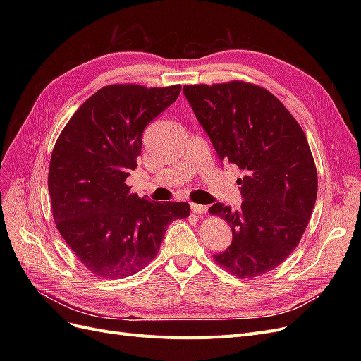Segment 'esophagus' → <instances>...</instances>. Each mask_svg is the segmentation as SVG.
<instances>
[{
    "label": "esophagus",
    "mask_w": 361,
    "mask_h": 361,
    "mask_svg": "<svg viewBox=\"0 0 361 361\" xmlns=\"http://www.w3.org/2000/svg\"><path fill=\"white\" fill-rule=\"evenodd\" d=\"M190 207H191V212H194V214H206L207 212V206H203V204H195V203H191L190 204Z\"/></svg>",
    "instance_id": "obj_1"
}]
</instances>
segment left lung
<instances>
[{
  "label": "left lung",
  "instance_id": "obj_1",
  "mask_svg": "<svg viewBox=\"0 0 361 361\" xmlns=\"http://www.w3.org/2000/svg\"><path fill=\"white\" fill-rule=\"evenodd\" d=\"M220 161L244 173L239 211L215 203L209 212L232 228V244L214 255L233 276L251 279L277 268L309 224L318 173L297 120L274 94L243 81L183 85Z\"/></svg>",
  "mask_w": 361,
  "mask_h": 361
}]
</instances>
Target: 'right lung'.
Segmentation results:
<instances>
[{
    "label": "right lung",
    "instance_id": "right-lung-1",
    "mask_svg": "<svg viewBox=\"0 0 361 361\" xmlns=\"http://www.w3.org/2000/svg\"><path fill=\"white\" fill-rule=\"evenodd\" d=\"M180 85L102 87L61 130L48 174L52 215L73 255L93 274L123 279L158 255L185 202H150L125 183L137 167L145 128L178 99Z\"/></svg>",
    "mask_w": 361,
    "mask_h": 361
}]
</instances>
